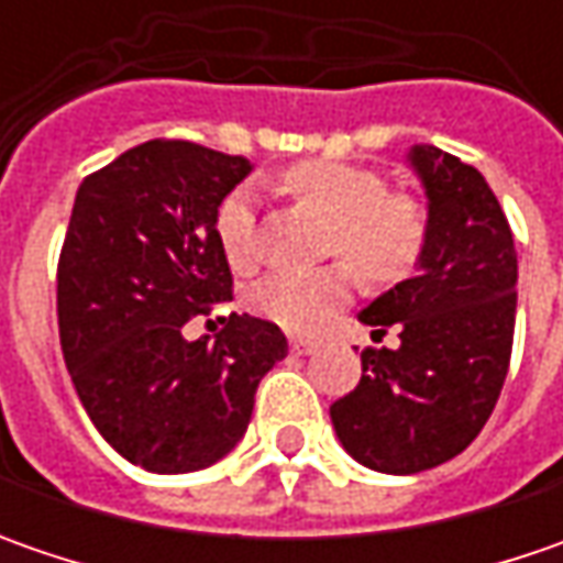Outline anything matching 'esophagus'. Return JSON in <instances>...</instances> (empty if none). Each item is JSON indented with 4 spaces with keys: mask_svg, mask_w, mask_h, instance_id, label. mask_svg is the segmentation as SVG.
Here are the masks:
<instances>
[{
    "mask_svg": "<svg viewBox=\"0 0 563 563\" xmlns=\"http://www.w3.org/2000/svg\"><path fill=\"white\" fill-rule=\"evenodd\" d=\"M313 341L310 338H300V335H291V351L294 354H313Z\"/></svg>",
    "mask_w": 563,
    "mask_h": 563,
    "instance_id": "esophagus-1",
    "label": "esophagus"
}]
</instances>
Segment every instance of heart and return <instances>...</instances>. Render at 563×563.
I'll use <instances>...</instances> for the list:
<instances>
[{
  "label": "heart",
  "instance_id": "heart-1",
  "mask_svg": "<svg viewBox=\"0 0 563 563\" xmlns=\"http://www.w3.org/2000/svg\"><path fill=\"white\" fill-rule=\"evenodd\" d=\"M285 185L303 203L332 219L329 247L344 253L373 282H398L420 263L429 241V209L413 194L385 190V178L351 163L310 159L285 172ZM216 238L234 269L256 256V206L247 187L231 190L216 212ZM357 291L350 263L313 272H272L250 303L288 332H316Z\"/></svg>",
  "mask_w": 563,
  "mask_h": 563
}]
</instances>
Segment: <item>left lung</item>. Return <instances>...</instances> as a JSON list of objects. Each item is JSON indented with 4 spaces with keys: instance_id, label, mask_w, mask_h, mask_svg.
Segmentation results:
<instances>
[{
    "instance_id": "left-lung-1",
    "label": "left lung",
    "mask_w": 563,
    "mask_h": 563,
    "mask_svg": "<svg viewBox=\"0 0 563 563\" xmlns=\"http://www.w3.org/2000/svg\"><path fill=\"white\" fill-rule=\"evenodd\" d=\"M429 200L420 272L376 297L360 322L395 347H366L360 385L332 404L344 451L410 476L457 457L495 410L517 316V250L486 178L439 146H413Z\"/></svg>"
}]
</instances>
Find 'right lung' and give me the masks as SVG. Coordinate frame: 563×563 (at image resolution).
<instances>
[{"instance_id":"1","label":"right lung","mask_w":563,"mask_h":563,"mask_svg":"<svg viewBox=\"0 0 563 563\" xmlns=\"http://www.w3.org/2000/svg\"><path fill=\"white\" fill-rule=\"evenodd\" d=\"M247 175L244 156L146 141L77 187L58 256L62 354L99 435L150 473L222 461L288 354L282 329L247 313L212 341L181 332L231 300L216 212Z\"/></svg>"}]
</instances>
